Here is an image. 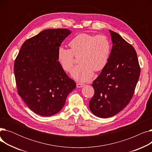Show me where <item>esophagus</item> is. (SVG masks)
<instances>
[{"mask_svg": "<svg viewBox=\"0 0 152 152\" xmlns=\"http://www.w3.org/2000/svg\"><path fill=\"white\" fill-rule=\"evenodd\" d=\"M84 85L83 84H81V83H77L76 84V87L77 88H81V87H84Z\"/></svg>", "mask_w": 152, "mask_h": 152, "instance_id": "34e87169", "label": "esophagus"}]
</instances>
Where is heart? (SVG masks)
Instances as JSON below:
<instances>
[{"label":"heart","mask_w":152,"mask_h":152,"mask_svg":"<svg viewBox=\"0 0 152 152\" xmlns=\"http://www.w3.org/2000/svg\"><path fill=\"white\" fill-rule=\"evenodd\" d=\"M68 45L70 49L63 47L58 48L57 60L62 69L69 72L75 63L74 56L78 57L79 64L71 73L75 80L89 81L94 76V70L100 71L107 65L110 55L111 44L106 36L81 33L72 39Z\"/></svg>","instance_id":"b5f03b06"}]
</instances>
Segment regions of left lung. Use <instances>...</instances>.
<instances>
[{
    "label": "left lung",
    "instance_id": "left-lung-1",
    "mask_svg": "<svg viewBox=\"0 0 152 152\" xmlns=\"http://www.w3.org/2000/svg\"><path fill=\"white\" fill-rule=\"evenodd\" d=\"M109 31L112 49L107 65L93 81L94 95L89 102L91 112L102 118L116 115L128 105L140 73L134 48L118 33Z\"/></svg>",
    "mask_w": 152,
    "mask_h": 152
}]
</instances>
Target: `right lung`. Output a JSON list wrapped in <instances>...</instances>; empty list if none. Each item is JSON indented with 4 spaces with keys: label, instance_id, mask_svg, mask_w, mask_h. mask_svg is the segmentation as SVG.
<instances>
[{
    "label": "right lung",
    "instance_id": "1",
    "mask_svg": "<svg viewBox=\"0 0 152 152\" xmlns=\"http://www.w3.org/2000/svg\"><path fill=\"white\" fill-rule=\"evenodd\" d=\"M71 31L45 29L24 42L14 63L18 93L35 113L52 116L62 109L76 86L57 60L61 44Z\"/></svg>",
    "mask_w": 152,
    "mask_h": 152
}]
</instances>
